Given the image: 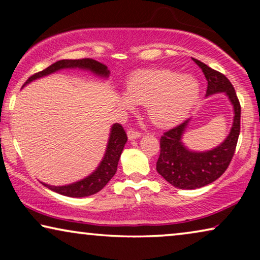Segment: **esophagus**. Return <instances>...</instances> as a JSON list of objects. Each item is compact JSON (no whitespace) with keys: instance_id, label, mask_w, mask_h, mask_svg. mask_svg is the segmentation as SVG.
<instances>
[{"instance_id":"obj_1","label":"esophagus","mask_w":260,"mask_h":260,"mask_svg":"<svg viewBox=\"0 0 260 260\" xmlns=\"http://www.w3.org/2000/svg\"><path fill=\"white\" fill-rule=\"evenodd\" d=\"M140 137H141L140 131H136L134 129L127 130V138H129L130 141H134V140H136V138H140Z\"/></svg>"}]
</instances>
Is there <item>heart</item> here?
<instances>
[{
    "label": "heart",
    "instance_id": "b5f03b06",
    "mask_svg": "<svg viewBox=\"0 0 260 260\" xmlns=\"http://www.w3.org/2000/svg\"><path fill=\"white\" fill-rule=\"evenodd\" d=\"M200 90V81L191 74L168 69L144 70L129 78L126 92L117 94V102L125 110L147 104V115L155 125L172 126L188 115Z\"/></svg>",
    "mask_w": 260,
    "mask_h": 260
}]
</instances>
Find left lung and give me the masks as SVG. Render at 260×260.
Masks as SVG:
<instances>
[{
	"label": "left lung",
	"mask_w": 260,
	"mask_h": 260,
	"mask_svg": "<svg viewBox=\"0 0 260 260\" xmlns=\"http://www.w3.org/2000/svg\"><path fill=\"white\" fill-rule=\"evenodd\" d=\"M207 79L206 97L225 93L233 108V123L230 134L218 147L206 151L188 149L182 142L191 118L170 129L161 137V152L156 170L163 179L180 189H197L214 182L225 173L236 150L240 133V104L230 80L206 63L193 59Z\"/></svg>",
	"instance_id": "8db88e82"
}]
</instances>
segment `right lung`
Listing matches in <instances>:
<instances>
[{
  "label": "right lung",
  "instance_id": "obj_1",
  "mask_svg": "<svg viewBox=\"0 0 260 260\" xmlns=\"http://www.w3.org/2000/svg\"><path fill=\"white\" fill-rule=\"evenodd\" d=\"M76 69L88 71V72L93 73L94 76L103 78V79H108L110 76V71L108 70V67L103 65L101 62L95 61L93 59H63L52 63L51 66H48L47 69L41 71V72L33 74L30 78H28V80L23 84L22 87L31 83V81L47 77L49 74L58 72V71ZM126 141V134L122 125L118 123H115L111 126V129H110V135L108 144H106L104 157L102 158L101 163H99L97 168H95L90 175L77 181V182L65 184V186H51V184L44 182L41 183L44 184L45 187H47L48 189L70 198H85L98 193L99 190H102L103 188L106 186V183H108L116 174L119 157L120 155H122V151Z\"/></svg>",
  "mask_w": 260,
  "mask_h": 260
}]
</instances>
